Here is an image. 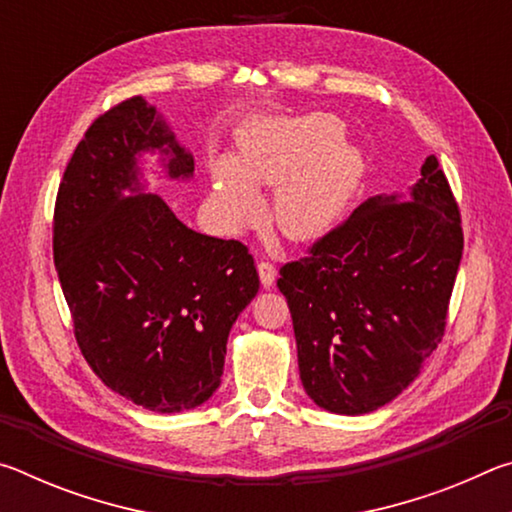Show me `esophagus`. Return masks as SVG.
Returning <instances> with one entry per match:
<instances>
[{"label":"esophagus","mask_w":512,"mask_h":512,"mask_svg":"<svg viewBox=\"0 0 512 512\" xmlns=\"http://www.w3.org/2000/svg\"><path fill=\"white\" fill-rule=\"evenodd\" d=\"M257 271H259V280H262V284L264 287L268 289V287H273V282H275V275H277V271H275V266L271 264V262H257Z\"/></svg>","instance_id":"1"}]
</instances>
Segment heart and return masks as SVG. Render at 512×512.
I'll list each match as a JSON object with an SVG mask.
<instances>
[{"mask_svg": "<svg viewBox=\"0 0 512 512\" xmlns=\"http://www.w3.org/2000/svg\"><path fill=\"white\" fill-rule=\"evenodd\" d=\"M343 135L341 119L325 112L246 124L235 160H219L212 169L210 207L221 230L235 235L253 225L262 216L257 189L277 187L273 221L284 237L327 235L366 173L361 151Z\"/></svg>", "mask_w": 512, "mask_h": 512, "instance_id": "heart-1", "label": "heart"}]
</instances>
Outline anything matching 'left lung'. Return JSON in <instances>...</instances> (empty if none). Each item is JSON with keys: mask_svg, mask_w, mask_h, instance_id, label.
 Returning a JSON list of instances; mask_svg holds the SVG:
<instances>
[{"mask_svg": "<svg viewBox=\"0 0 512 512\" xmlns=\"http://www.w3.org/2000/svg\"><path fill=\"white\" fill-rule=\"evenodd\" d=\"M463 230L436 155L406 196H372L280 268L298 368L320 409L363 415L395 400L445 334Z\"/></svg>", "mask_w": 512, "mask_h": 512, "instance_id": "obj_1", "label": "left lung"}]
</instances>
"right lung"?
<instances>
[{"mask_svg": "<svg viewBox=\"0 0 512 512\" xmlns=\"http://www.w3.org/2000/svg\"><path fill=\"white\" fill-rule=\"evenodd\" d=\"M153 151L171 180L194 176L192 153L142 97L94 119L58 187L54 264L97 377L137 406L178 413L219 388L259 275L241 241L201 235L142 192L140 155Z\"/></svg>", "mask_w": 512, "mask_h": 512, "instance_id": "obj_1", "label": "right lung"}]
</instances>
